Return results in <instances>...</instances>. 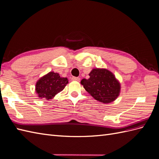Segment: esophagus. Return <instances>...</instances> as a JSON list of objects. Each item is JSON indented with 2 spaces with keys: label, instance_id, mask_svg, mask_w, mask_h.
<instances>
[{
  "label": "esophagus",
  "instance_id": "34e87169",
  "mask_svg": "<svg viewBox=\"0 0 159 159\" xmlns=\"http://www.w3.org/2000/svg\"><path fill=\"white\" fill-rule=\"evenodd\" d=\"M71 80L73 81H77V82H79V81L80 80V77H73Z\"/></svg>",
  "mask_w": 159,
  "mask_h": 159
}]
</instances>
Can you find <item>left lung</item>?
I'll use <instances>...</instances> for the list:
<instances>
[{
    "label": "left lung",
    "mask_w": 159,
    "mask_h": 159,
    "mask_svg": "<svg viewBox=\"0 0 159 159\" xmlns=\"http://www.w3.org/2000/svg\"><path fill=\"white\" fill-rule=\"evenodd\" d=\"M89 76V79L81 81V84L94 99L107 104L118 97L120 84L111 71L106 69L96 68L92 69Z\"/></svg>",
    "instance_id": "left-lung-1"
}]
</instances>
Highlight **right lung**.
Wrapping results in <instances>:
<instances>
[{
    "mask_svg": "<svg viewBox=\"0 0 159 159\" xmlns=\"http://www.w3.org/2000/svg\"><path fill=\"white\" fill-rule=\"evenodd\" d=\"M67 84L66 77H61L59 73L50 71L38 81L36 92L38 97L49 100L63 90Z\"/></svg>",
    "mask_w": 159,
    "mask_h": 159,
    "instance_id": "right-lung-1",
    "label": "right lung"
}]
</instances>
